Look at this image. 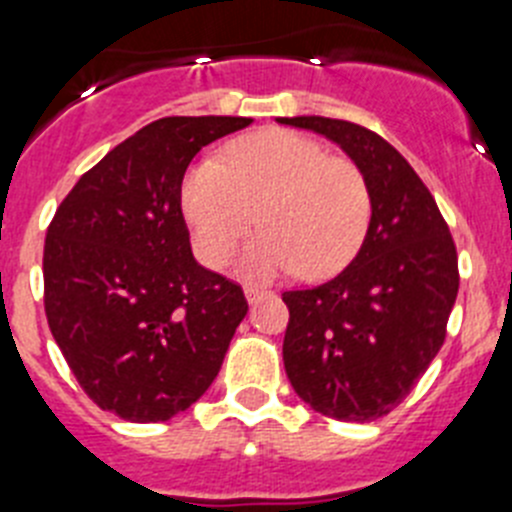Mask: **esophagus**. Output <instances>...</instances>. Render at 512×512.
I'll use <instances>...</instances> for the list:
<instances>
[{"instance_id": "1", "label": "esophagus", "mask_w": 512, "mask_h": 512, "mask_svg": "<svg viewBox=\"0 0 512 512\" xmlns=\"http://www.w3.org/2000/svg\"><path fill=\"white\" fill-rule=\"evenodd\" d=\"M243 292H246V300L251 302V305H253V302L264 300V297L269 295L264 287H256V284H246V289H243Z\"/></svg>"}]
</instances>
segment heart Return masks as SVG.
<instances>
[{
	"label": "heart",
	"mask_w": 512,
	"mask_h": 512,
	"mask_svg": "<svg viewBox=\"0 0 512 512\" xmlns=\"http://www.w3.org/2000/svg\"><path fill=\"white\" fill-rule=\"evenodd\" d=\"M182 210L207 266L228 264L259 217L264 233L246 253L253 274L300 269L302 277L323 279L364 246L372 189L351 158L330 156L318 140L261 130L235 140L225 164L202 161L189 171Z\"/></svg>",
	"instance_id": "1"
}]
</instances>
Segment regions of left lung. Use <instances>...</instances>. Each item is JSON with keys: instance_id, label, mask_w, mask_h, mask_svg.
<instances>
[{"instance_id": "8db88e82", "label": "left lung", "mask_w": 512, "mask_h": 512, "mask_svg": "<svg viewBox=\"0 0 512 512\" xmlns=\"http://www.w3.org/2000/svg\"><path fill=\"white\" fill-rule=\"evenodd\" d=\"M338 143L372 189L356 259L330 282L289 289L284 369L312 410L369 423L395 410L436 359L459 292L454 238L433 194L395 148L356 122L279 117Z\"/></svg>"}]
</instances>
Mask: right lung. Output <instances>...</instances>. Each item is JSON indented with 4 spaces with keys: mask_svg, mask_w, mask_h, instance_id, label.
<instances>
[{
    "mask_svg": "<svg viewBox=\"0 0 512 512\" xmlns=\"http://www.w3.org/2000/svg\"><path fill=\"white\" fill-rule=\"evenodd\" d=\"M251 117H161L81 176L43 248L45 318L81 390L130 423L200 400L246 318L241 284L194 261L182 179Z\"/></svg>",
    "mask_w": 512,
    "mask_h": 512,
    "instance_id": "right-lung-1",
    "label": "right lung"
}]
</instances>
